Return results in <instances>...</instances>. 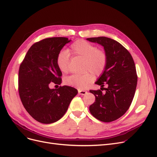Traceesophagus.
I'll return each instance as SVG.
<instances>
[{
	"instance_id": "obj_1",
	"label": "esophagus",
	"mask_w": 157,
	"mask_h": 157,
	"mask_svg": "<svg viewBox=\"0 0 157 157\" xmlns=\"http://www.w3.org/2000/svg\"><path fill=\"white\" fill-rule=\"evenodd\" d=\"M87 93L86 90H78V94L80 95H84Z\"/></svg>"
}]
</instances>
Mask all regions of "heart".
I'll list each match as a JSON object with an SVG mask.
<instances>
[{"instance_id": "obj_1", "label": "heart", "mask_w": 157, "mask_h": 157, "mask_svg": "<svg viewBox=\"0 0 157 157\" xmlns=\"http://www.w3.org/2000/svg\"><path fill=\"white\" fill-rule=\"evenodd\" d=\"M69 53L85 59L84 71L95 75H101L107 63V56L105 52L99 50L96 46L84 40H78L70 46L67 50H61L56 58V64L62 73H67L69 69ZM94 75L91 73L83 75H73L66 77L64 83L79 90L86 88L92 82Z\"/></svg>"}]
</instances>
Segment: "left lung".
I'll list each match as a JSON object with an SVG mask.
<instances>
[{"instance_id":"left-lung-1","label":"left lung","mask_w":157,"mask_h":157,"mask_svg":"<svg viewBox=\"0 0 157 157\" xmlns=\"http://www.w3.org/2000/svg\"><path fill=\"white\" fill-rule=\"evenodd\" d=\"M86 40L102 46L107 56L106 68L95 82L105 93L100 90H90L96 98V101L90 106V112L100 121L112 122L127 111L134 97L137 82L134 61L124 46L110 38L99 36ZM105 83L107 89L103 88Z\"/></svg>"}]
</instances>
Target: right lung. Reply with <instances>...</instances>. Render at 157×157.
Wrapping results in <instances>:
<instances>
[{"mask_svg":"<svg viewBox=\"0 0 157 157\" xmlns=\"http://www.w3.org/2000/svg\"><path fill=\"white\" fill-rule=\"evenodd\" d=\"M65 37L48 38L36 42L28 50L19 70V94L29 115L43 124L59 121L67 111L75 88L63 86L51 89L49 84H61L62 73L56 64L58 54L71 42Z\"/></svg>","mask_w":157,"mask_h":157,"instance_id":"add662e5","label":"right lung"}]
</instances>
